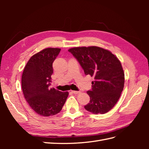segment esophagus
I'll return each instance as SVG.
<instances>
[{
    "instance_id": "1",
    "label": "esophagus",
    "mask_w": 149,
    "mask_h": 149,
    "mask_svg": "<svg viewBox=\"0 0 149 149\" xmlns=\"http://www.w3.org/2000/svg\"><path fill=\"white\" fill-rule=\"evenodd\" d=\"M71 92L75 94H78L81 93V91H71Z\"/></svg>"
}]
</instances>
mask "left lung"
<instances>
[{"instance_id":"obj_1","label":"left lung","mask_w":149,"mask_h":149,"mask_svg":"<svg viewBox=\"0 0 149 149\" xmlns=\"http://www.w3.org/2000/svg\"><path fill=\"white\" fill-rule=\"evenodd\" d=\"M78 60L86 75L94 77L92 89L87 91L89 102L85 109L93 114H105L119 100L124 85V73L120 61L110 51L98 47L68 49Z\"/></svg>"}]
</instances>
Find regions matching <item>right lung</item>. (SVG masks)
I'll return each instance as SVG.
<instances>
[{"instance_id":"right-lung-1","label":"right lung","mask_w":149,"mask_h":149,"mask_svg":"<svg viewBox=\"0 0 149 149\" xmlns=\"http://www.w3.org/2000/svg\"><path fill=\"white\" fill-rule=\"evenodd\" d=\"M61 49L48 48L33 55L26 63L22 76V88L29 105L36 113L44 117L61 111L68 92L50 88L53 63Z\"/></svg>"}]
</instances>
